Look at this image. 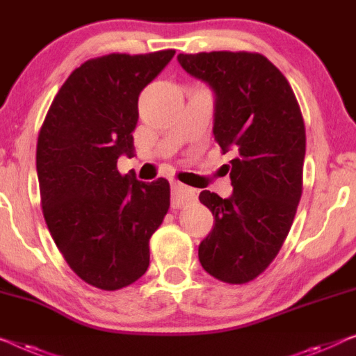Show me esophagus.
<instances>
[{"instance_id": "1", "label": "esophagus", "mask_w": 356, "mask_h": 356, "mask_svg": "<svg viewBox=\"0 0 356 356\" xmlns=\"http://www.w3.org/2000/svg\"><path fill=\"white\" fill-rule=\"evenodd\" d=\"M196 198L195 190L185 187L182 184H172L171 188V204L172 208H182V206L192 203Z\"/></svg>"}]
</instances>
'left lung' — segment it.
I'll return each mask as SVG.
<instances>
[{"label":"left lung","mask_w":356,"mask_h":356,"mask_svg":"<svg viewBox=\"0 0 356 356\" xmlns=\"http://www.w3.org/2000/svg\"><path fill=\"white\" fill-rule=\"evenodd\" d=\"M180 67L214 92V137L232 152L229 198L203 190L214 227L198 257L212 277L243 284L259 277L288 236L302 195L305 126L288 79L256 52L179 54Z\"/></svg>","instance_id":"8db88e82"}]
</instances>
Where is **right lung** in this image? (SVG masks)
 Segmentation results:
<instances>
[{
  "label": "right lung",
  "mask_w": 356,
  "mask_h": 356,
  "mask_svg": "<svg viewBox=\"0 0 356 356\" xmlns=\"http://www.w3.org/2000/svg\"><path fill=\"white\" fill-rule=\"evenodd\" d=\"M176 54H108L72 72L52 100L36 145L42 216L79 278L104 291L139 280L148 241L169 209V182L121 176L132 156L137 102Z\"/></svg>",
  "instance_id": "1"
}]
</instances>
